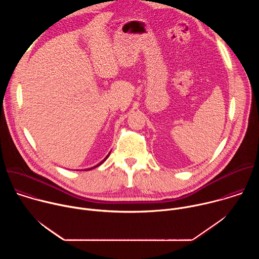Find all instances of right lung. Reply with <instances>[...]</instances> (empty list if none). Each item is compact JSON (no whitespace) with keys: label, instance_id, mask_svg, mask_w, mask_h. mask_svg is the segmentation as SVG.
I'll return each instance as SVG.
<instances>
[{"label":"right lung","instance_id":"obj_1","mask_svg":"<svg viewBox=\"0 0 259 259\" xmlns=\"http://www.w3.org/2000/svg\"><path fill=\"white\" fill-rule=\"evenodd\" d=\"M108 156H109V154H108V155H107V156H106V157H105V158H104V159H103V160H102L100 163H98L96 166H94V167H92V168H90V169H87V170H91V169H93V168H96V167H98L99 165H101V164H102V163H103V162H104V161L107 159V157H108Z\"/></svg>","mask_w":259,"mask_h":259}]
</instances>
